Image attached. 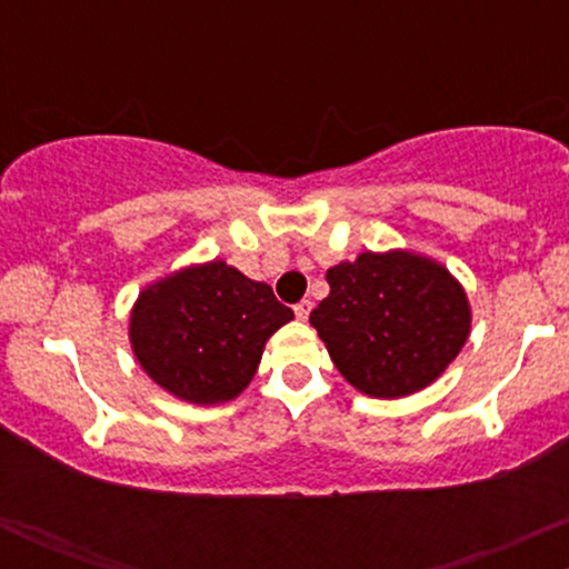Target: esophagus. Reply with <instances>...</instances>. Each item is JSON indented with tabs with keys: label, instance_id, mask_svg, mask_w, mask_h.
<instances>
[{
	"label": "esophagus",
	"instance_id": "1",
	"mask_svg": "<svg viewBox=\"0 0 569 569\" xmlns=\"http://www.w3.org/2000/svg\"><path fill=\"white\" fill-rule=\"evenodd\" d=\"M310 310H312L310 299H302V302L293 307V316H297L299 321H307V318H310Z\"/></svg>",
	"mask_w": 569,
	"mask_h": 569
}]
</instances>
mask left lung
<instances>
[{
  "instance_id": "obj_1",
  "label": "left lung",
  "mask_w": 569,
  "mask_h": 569,
  "mask_svg": "<svg viewBox=\"0 0 569 569\" xmlns=\"http://www.w3.org/2000/svg\"><path fill=\"white\" fill-rule=\"evenodd\" d=\"M329 297L310 312L339 375L371 398L428 388L471 335L466 289L436 259L363 251L326 272Z\"/></svg>"
}]
</instances>
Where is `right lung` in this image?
Here are the masks:
<instances>
[{"mask_svg": "<svg viewBox=\"0 0 569 569\" xmlns=\"http://www.w3.org/2000/svg\"><path fill=\"white\" fill-rule=\"evenodd\" d=\"M293 318L267 283L221 259L154 280L130 310L141 369L181 401H232L257 375L267 339Z\"/></svg>", "mask_w": 569, "mask_h": 569, "instance_id": "obj_1", "label": "right lung"}]
</instances>
